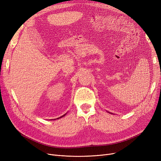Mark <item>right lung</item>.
<instances>
[{"instance_id": "obj_1", "label": "right lung", "mask_w": 161, "mask_h": 161, "mask_svg": "<svg viewBox=\"0 0 161 161\" xmlns=\"http://www.w3.org/2000/svg\"><path fill=\"white\" fill-rule=\"evenodd\" d=\"M66 114H64V115H63V116H61V117H58V118H61V117H63V116H64V115H66ZM58 118H57V119H58Z\"/></svg>"}]
</instances>
